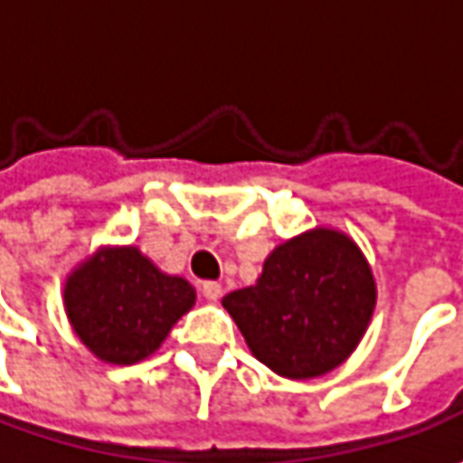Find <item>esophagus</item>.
<instances>
[{
    "label": "esophagus",
    "mask_w": 463,
    "mask_h": 463,
    "mask_svg": "<svg viewBox=\"0 0 463 463\" xmlns=\"http://www.w3.org/2000/svg\"><path fill=\"white\" fill-rule=\"evenodd\" d=\"M201 291H203V296L208 301H219L223 294L222 283H216V280H205L203 286H201Z\"/></svg>",
    "instance_id": "esophagus-1"
}]
</instances>
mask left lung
Returning <instances> with one entry per match:
<instances>
[{"instance_id": "1", "label": "left lung", "mask_w": 463, "mask_h": 463, "mask_svg": "<svg viewBox=\"0 0 463 463\" xmlns=\"http://www.w3.org/2000/svg\"><path fill=\"white\" fill-rule=\"evenodd\" d=\"M222 304L260 364L286 379H314L361 343L376 283L355 241L314 229L276 247L258 283Z\"/></svg>"}]
</instances>
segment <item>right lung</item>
I'll return each instance as SVG.
<instances>
[{
	"instance_id": "obj_1",
	"label": "right lung",
	"mask_w": 463,
	"mask_h": 463,
	"mask_svg": "<svg viewBox=\"0 0 463 463\" xmlns=\"http://www.w3.org/2000/svg\"><path fill=\"white\" fill-rule=\"evenodd\" d=\"M66 314L99 361L131 365L149 358L172 325L195 304L185 278L154 268L136 247L99 250L66 280Z\"/></svg>"
}]
</instances>
